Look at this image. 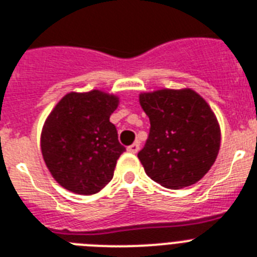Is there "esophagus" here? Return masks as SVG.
Returning a JSON list of instances; mask_svg holds the SVG:
<instances>
[{"mask_svg": "<svg viewBox=\"0 0 257 257\" xmlns=\"http://www.w3.org/2000/svg\"><path fill=\"white\" fill-rule=\"evenodd\" d=\"M126 150H128L129 153H137V152H139L140 150V144L139 143H135V144H132V145H131V147H128L126 148Z\"/></svg>", "mask_w": 257, "mask_h": 257, "instance_id": "34e87169", "label": "esophagus"}]
</instances>
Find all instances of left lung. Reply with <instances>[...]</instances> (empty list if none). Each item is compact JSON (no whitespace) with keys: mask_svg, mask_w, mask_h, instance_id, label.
<instances>
[{"mask_svg":"<svg viewBox=\"0 0 257 257\" xmlns=\"http://www.w3.org/2000/svg\"><path fill=\"white\" fill-rule=\"evenodd\" d=\"M150 132L139 158L148 177L168 189L197 183L220 148V126L207 101L191 88H162L139 96Z\"/></svg>","mask_w":257,"mask_h":257,"instance_id":"obj_1","label":"left lung"}]
</instances>
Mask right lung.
Masks as SVG:
<instances>
[{"label": "right lung", "mask_w": 257, "mask_h": 257, "mask_svg": "<svg viewBox=\"0 0 257 257\" xmlns=\"http://www.w3.org/2000/svg\"><path fill=\"white\" fill-rule=\"evenodd\" d=\"M120 99L92 89L70 92L58 101L41 133L45 164L60 186L80 195L99 193L113 178L125 148L109 121Z\"/></svg>", "instance_id": "1"}]
</instances>
